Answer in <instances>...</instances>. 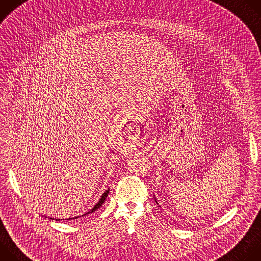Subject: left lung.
I'll use <instances>...</instances> for the list:
<instances>
[{
  "label": "left lung",
  "instance_id": "obj_1",
  "mask_svg": "<svg viewBox=\"0 0 261 261\" xmlns=\"http://www.w3.org/2000/svg\"><path fill=\"white\" fill-rule=\"evenodd\" d=\"M155 201H156V202H157V200H156V198H155ZM157 204H158V203H157Z\"/></svg>",
  "mask_w": 261,
  "mask_h": 261
}]
</instances>
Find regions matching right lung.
<instances>
[{"label": "right lung", "instance_id": "obj_1", "mask_svg": "<svg viewBox=\"0 0 261 261\" xmlns=\"http://www.w3.org/2000/svg\"><path fill=\"white\" fill-rule=\"evenodd\" d=\"M108 192H109V190H106L103 194H102V196H101V198L99 199V201L94 205V207L92 208V210H90V211H88L87 213H85L84 215H82V216H86V215H89V214H91V213H94L95 211H97L103 203H104V201H105V199H106V197L108 196ZM82 216H80V217H82ZM75 218H77V217H75ZM51 219V218H50Z\"/></svg>", "mask_w": 261, "mask_h": 261}]
</instances>
